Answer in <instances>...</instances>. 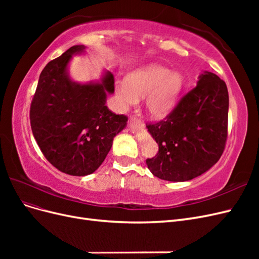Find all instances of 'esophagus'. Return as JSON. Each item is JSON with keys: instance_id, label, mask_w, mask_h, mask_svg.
I'll return each mask as SVG.
<instances>
[{"instance_id": "1", "label": "esophagus", "mask_w": 259, "mask_h": 259, "mask_svg": "<svg viewBox=\"0 0 259 259\" xmlns=\"http://www.w3.org/2000/svg\"><path fill=\"white\" fill-rule=\"evenodd\" d=\"M133 121H134V122H137V123H142V120H140V119H138V117H134V119H133Z\"/></svg>"}]
</instances>
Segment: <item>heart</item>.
<instances>
[{"label": "heart", "mask_w": 259, "mask_h": 259, "mask_svg": "<svg viewBox=\"0 0 259 259\" xmlns=\"http://www.w3.org/2000/svg\"><path fill=\"white\" fill-rule=\"evenodd\" d=\"M184 89V76L160 65H149L132 72L126 81L115 83L120 107L127 109L145 97V108L152 117H163L174 108Z\"/></svg>", "instance_id": "heart-1"}]
</instances>
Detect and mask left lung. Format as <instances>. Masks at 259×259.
Wrapping results in <instances>:
<instances>
[{"label": "left lung", "instance_id": "8db88e82", "mask_svg": "<svg viewBox=\"0 0 259 259\" xmlns=\"http://www.w3.org/2000/svg\"><path fill=\"white\" fill-rule=\"evenodd\" d=\"M229 95L226 83L205 71L197 86L162 121L147 128L159 152L146 163L151 173L168 182H186L218 162L228 136Z\"/></svg>", "mask_w": 259, "mask_h": 259}]
</instances>
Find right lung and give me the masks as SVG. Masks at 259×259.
Listing matches in <instances>:
<instances>
[{
    "label": "right lung",
    "mask_w": 259,
    "mask_h": 259,
    "mask_svg": "<svg viewBox=\"0 0 259 259\" xmlns=\"http://www.w3.org/2000/svg\"><path fill=\"white\" fill-rule=\"evenodd\" d=\"M84 50V45H74L45 66L30 107L31 130L42 153L53 166L72 176L94 173L127 122L126 115L106 106L107 93L114 92L111 72L101 83L80 84L69 77L70 59Z\"/></svg>",
    "instance_id": "1"
}]
</instances>
